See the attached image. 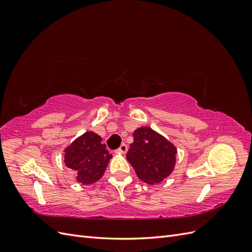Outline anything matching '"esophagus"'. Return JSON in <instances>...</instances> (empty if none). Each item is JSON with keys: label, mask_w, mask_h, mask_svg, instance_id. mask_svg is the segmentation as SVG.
Returning <instances> with one entry per match:
<instances>
[{"label": "esophagus", "mask_w": 252, "mask_h": 252, "mask_svg": "<svg viewBox=\"0 0 252 252\" xmlns=\"http://www.w3.org/2000/svg\"><path fill=\"white\" fill-rule=\"evenodd\" d=\"M127 150H128V147H127L126 144H122L121 146H120V148L118 149V151L121 152V154H126Z\"/></svg>", "instance_id": "obj_1"}]
</instances>
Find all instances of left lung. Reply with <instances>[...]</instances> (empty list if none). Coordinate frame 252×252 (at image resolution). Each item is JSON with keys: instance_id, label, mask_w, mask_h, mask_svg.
<instances>
[{"instance_id": "obj_1", "label": "left lung", "mask_w": 252, "mask_h": 252, "mask_svg": "<svg viewBox=\"0 0 252 252\" xmlns=\"http://www.w3.org/2000/svg\"><path fill=\"white\" fill-rule=\"evenodd\" d=\"M177 148L149 127L133 132V143L126 155L139 179L149 185L162 182L172 172Z\"/></svg>"}]
</instances>
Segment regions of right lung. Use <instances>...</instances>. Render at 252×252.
<instances>
[{"label":"right lung","instance_id":"obj_1","mask_svg":"<svg viewBox=\"0 0 252 252\" xmlns=\"http://www.w3.org/2000/svg\"><path fill=\"white\" fill-rule=\"evenodd\" d=\"M65 165L77 174L82 185L94 184L100 180L112 158L102 138L88 131L75 140L65 149Z\"/></svg>","mask_w":252,"mask_h":252}]
</instances>
